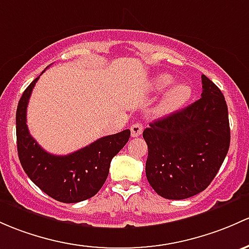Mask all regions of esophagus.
<instances>
[{
    "label": "esophagus",
    "instance_id": "esophagus-1",
    "mask_svg": "<svg viewBox=\"0 0 249 249\" xmlns=\"http://www.w3.org/2000/svg\"><path fill=\"white\" fill-rule=\"evenodd\" d=\"M143 129H144V126H143L142 124H140V123H136V124L131 125L130 130H131L132 137H138V136H141V133L143 132Z\"/></svg>",
    "mask_w": 249,
    "mask_h": 249
}]
</instances>
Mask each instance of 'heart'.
<instances>
[{
    "instance_id": "1",
    "label": "heart",
    "mask_w": 249,
    "mask_h": 249,
    "mask_svg": "<svg viewBox=\"0 0 249 249\" xmlns=\"http://www.w3.org/2000/svg\"><path fill=\"white\" fill-rule=\"evenodd\" d=\"M173 77L169 75H161L156 77L154 81V87L156 89H164L173 83ZM192 89L186 83H179L174 86L171 91L166 95L163 103H162V109L163 111H174V109L180 108L182 105H185L191 98Z\"/></svg>"
}]
</instances>
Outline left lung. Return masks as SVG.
<instances>
[{"instance_id":"left-lung-1","label":"left lung","mask_w":249,"mask_h":249,"mask_svg":"<svg viewBox=\"0 0 249 249\" xmlns=\"http://www.w3.org/2000/svg\"><path fill=\"white\" fill-rule=\"evenodd\" d=\"M201 98L150 123L143 131L148 145L145 175L166 199H186L210 185L230 144L228 106L219 88L201 75Z\"/></svg>"}]
</instances>
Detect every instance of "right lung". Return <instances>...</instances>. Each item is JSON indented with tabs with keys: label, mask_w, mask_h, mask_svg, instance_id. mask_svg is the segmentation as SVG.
Here are the masks:
<instances>
[{
	"label": "right lung",
	"mask_w": 249,
	"mask_h": 249,
	"mask_svg": "<svg viewBox=\"0 0 249 249\" xmlns=\"http://www.w3.org/2000/svg\"><path fill=\"white\" fill-rule=\"evenodd\" d=\"M38 78L23 91L17 109V142L21 166L36 186L53 199L62 203L89 199L106 181L112 159L127 143L130 130L105 136L69 155L48 153L30 135L26 124L28 100Z\"/></svg>",
	"instance_id": "add662e5"
}]
</instances>
